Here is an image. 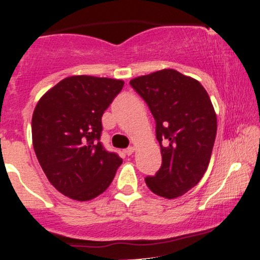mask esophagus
<instances>
[{
  "mask_svg": "<svg viewBox=\"0 0 260 260\" xmlns=\"http://www.w3.org/2000/svg\"><path fill=\"white\" fill-rule=\"evenodd\" d=\"M134 151H135V148H134V147H127V148L124 151V153L126 154V155H131V154L134 153Z\"/></svg>",
  "mask_w": 260,
  "mask_h": 260,
  "instance_id": "obj_1",
  "label": "esophagus"
}]
</instances>
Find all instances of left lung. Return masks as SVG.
Wrapping results in <instances>:
<instances>
[{"mask_svg": "<svg viewBox=\"0 0 260 260\" xmlns=\"http://www.w3.org/2000/svg\"><path fill=\"white\" fill-rule=\"evenodd\" d=\"M130 85L147 103L160 145L161 166L146 185L168 200L182 196L208 168L216 136L212 101L200 81L174 69L139 76Z\"/></svg>", "mask_w": 260, "mask_h": 260, "instance_id": "left-lung-1", "label": "left lung"}]
</instances>
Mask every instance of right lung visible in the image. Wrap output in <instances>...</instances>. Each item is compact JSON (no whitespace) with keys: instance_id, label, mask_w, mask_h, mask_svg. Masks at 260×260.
Segmentation results:
<instances>
[{"instance_id":"add662e5","label":"right lung","mask_w":260,"mask_h":260,"mask_svg":"<svg viewBox=\"0 0 260 260\" xmlns=\"http://www.w3.org/2000/svg\"><path fill=\"white\" fill-rule=\"evenodd\" d=\"M123 80L75 75L40 99L31 120L32 145L48 181L64 196L88 201L105 192L123 159L100 141L102 115Z\"/></svg>"}]
</instances>
